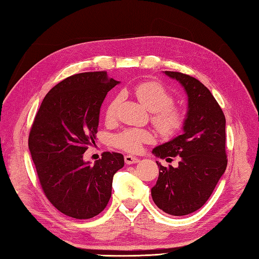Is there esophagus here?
<instances>
[{"label":"esophagus","instance_id":"34e87169","mask_svg":"<svg viewBox=\"0 0 259 259\" xmlns=\"http://www.w3.org/2000/svg\"><path fill=\"white\" fill-rule=\"evenodd\" d=\"M124 162L126 164H135L139 162V158L133 156H124Z\"/></svg>","mask_w":259,"mask_h":259}]
</instances>
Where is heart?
Wrapping results in <instances>:
<instances>
[{"instance_id": "obj_1", "label": "heart", "mask_w": 259, "mask_h": 259, "mask_svg": "<svg viewBox=\"0 0 259 259\" xmlns=\"http://www.w3.org/2000/svg\"><path fill=\"white\" fill-rule=\"evenodd\" d=\"M135 96L152 112V122L162 135L170 136L177 133L185 121L184 112L172 106L174 99L164 88L157 82H144L134 88ZM120 103V98H113L106 110V119L111 121ZM152 136L147 130L125 129L114 138V144L128 152H138L141 145L149 142Z\"/></svg>"}]
</instances>
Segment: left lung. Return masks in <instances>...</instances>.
<instances>
[{
    "instance_id": "left-lung-1",
    "label": "left lung",
    "mask_w": 259,
    "mask_h": 259,
    "mask_svg": "<svg viewBox=\"0 0 259 259\" xmlns=\"http://www.w3.org/2000/svg\"><path fill=\"white\" fill-rule=\"evenodd\" d=\"M177 80L187 95L183 134L152 149L157 158L170 161L179 157L178 167H159L151 197L158 208L172 216H185L203 206L227 167L226 119L211 92L199 80L180 72L163 71Z\"/></svg>"
}]
</instances>
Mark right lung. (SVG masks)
<instances>
[{"label": "right lung", "mask_w": 259, "mask_h": 259, "mask_svg": "<svg viewBox=\"0 0 259 259\" xmlns=\"http://www.w3.org/2000/svg\"><path fill=\"white\" fill-rule=\"evenodd\" d=\"M120 83L107 72L71 75L49 91L32 124L29 149L47 198L59 211L89 219L108 205L114 174L124 166L118 152L84 161L95 144L100 109L108 92Z\"/></svg>", "instance_id": "right-lung-1"}]
</instances>
